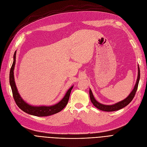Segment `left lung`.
Listing matches in <instances>:
<instances>
[{
    "instance_id": "1",
    "label": "left lung",
    "mask_w": 147,
    "mask_h": 147,
    "mask_svg": "<svg viewBox=\"0 0 147 147\" xmlns=\"http://www.w3.org/2000/svg\"><path fill=\"white\" fill-rule=\"evenodd\" d=\"M138 78H137V80H136V83L135 85V87L133 89V90L131 92V93L129 94V95L123 101L117 102L115 104L113 105H104L102 104L101 103L98 102L95 99L93 94L91 91V89L89 90V95H90V101L92 102V103L94 104V105L98 109L102 110V111H117L119 110H120L123 108H124L125 107H126V105H127L131 101H132V99H134L136 92L137 90L138 87V84H139V81H140V67H139L138 65Z\"/></svg>"
}]
</instances>
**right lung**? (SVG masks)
<instances>
[{
	"label": "right lung",
	"instance_id": "add662e5",
	"mask_svg": "<svg viewBox=\"0 0 147 147\" xmlns=\"http://www.w3.org/2000/svg\"><path fill=\"white\" fill-rule=\"evenodd\" d=\"M16 52L17 51L15 52L13 55V61L12 67L11 68L10 73H9V83L11 87L12 95L13 99L15 102L20 109L24 111L25 113L35 115L37 117H45L54 114L59 113L63 110L64 108L66 106L69 100V95L71 94V91L73 88V86L69 88L66 94L64 97L61 99V101L55 105L52 106H33L29 105L27 102H26L24 100L22 99L21 96L20 95L16 84H15V79H14V75H13V70L15 65V61H16Z\"/></svg>",
	"mask_w": 147,
	"mask_h": 147
}]
</instances>
